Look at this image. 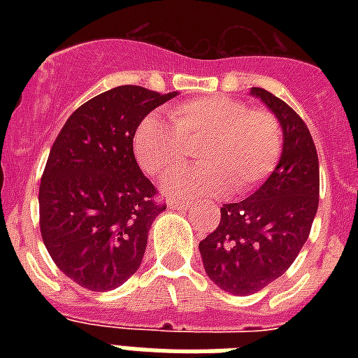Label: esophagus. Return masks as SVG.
Returning a JSON list of instances; mask_svg holds the SVG:
<instances>
[{"label":"esophagus","instance_id":"esophagus-1","mask_svg":"<svg viewBox=\"0 0 358 358\" xmlns=\"http://www.w3.org/2000/svg\"><path fill=\"white\" fill-rule=\"evenodd\" d=\"M169 208H171V210H173V208H176V210H191L193 204H189V202H169Z\"/></svg>","mask_w":358,"mask_h":358}]
</instances>
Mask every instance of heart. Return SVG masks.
Returning a JSON list of instances; mask_svg holds the SVG:
<instances>
[{
	"label": "heart",
	"mask_w": 358,
	"mask_h": 358,
	"mask_svg": "<svg viewBox=\"0 0 358 358\" xmlns=\"http://www.w3.org/2000/svg\"><path fill=\"white\" fill-rule=\"evenodd\" d=\"M169 120L152 113L134 134V154L152 176H167L184 163L187 146L201 145L196 167L165 180L163 191L176 199L247 195L266 182L282 152V129L264 109L229 96L187 100L169 111Z\"/></svg>",
	"instance_id": "b5f03b06"
}]
</instances>
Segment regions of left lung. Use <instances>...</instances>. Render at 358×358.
<instances>
[{"instance_id":"left-lung-1","label":"left lung","mask_w":358,"mask_h":358,"mask_svg":"<svg viewBox=\"0 0 358 358\" xmlns=\"http://www.w3.org/2000/svg\"><path fill=\"white\" fill-rule=\"evenodd\" d=\"M250 96L277 117L282 152L271 176L245 201L223 204L221 223L199 243L206 275L232 295H250L286 273L310 234L320 202V163L299 115L260 87Z\"/></svg>"}]
</instances>
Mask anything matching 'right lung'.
Returning <instances> with one entry per match:
<instances>
[{"label":"right lung","instance_id":"add662e5","mask_svg":"<svg viewBox=\"0 0 358 358\" xmlns=\"http://www.w3.org/2000/svg\"><path fill=\"white\" fill-rule=\"evenodd\" d=\"M176 94L109 89L76 109L53 143L38 189L41 234L55 266L83 288L109 292L139 269L165 206L135 162L134 134Z\"/></svg>","mask_w":358,"mask_h":358}]
</instances>
